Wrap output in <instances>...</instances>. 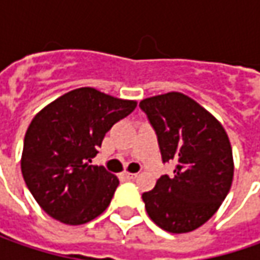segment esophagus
I'll return each mask as SVG.
<instances>
[{
	"label": "esophagus",
	"instance_id": "obj_1",
	"mask_svg": "<svg viewBox=\"0 0 260 260\" xmlns=\"http://www.w3.org/2000/svg\"><path fill=\"white\" fill-rule=\"evenodd\" d=\"M123 176H124L125 179H130V181H133V179H136V178H137V174H130V172H124V174H123Z\"/></svg>",
	"mask_w": 260,
	"mask_h": 260
}]
</instances>
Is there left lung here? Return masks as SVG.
<instances>
[{
    "mask_svg": "<svg viewBox=\"0 0 260 260\" xmlns=\"http://www.w3.org/2000/svg\"><path fill=\"white\" fill-rule=\"evenodd\" d=\"M155 128L162 160H176L174 176L162 175L142 195L153 223L169 233H188L207 223L230 191L233 152L224 127L181 92L140 101Z\"/></svg>",
    "mask_w": 260,
    "mask_h": 260,
    "instance_id": "1",
    "label": "left lung"
}]
</instances>
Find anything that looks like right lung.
Returning a JSON list of instances; mask_svg holds the SVG:
<instances>
[{
	"instance_id": "add662e5",
	"label": "right lung",
	"mask_w": 260,
	"mask_h": 260,
	"mask_svg": "<svg viewBox=\"0 0 260 260\" xmlns=\"http://www.w3.org/2000/svg\"><path fill=\"white\" fill-rule=\"evenodd\" d=\"M136 105L85 86L66 92L35 115L25 132L21 174L50 217L79 225L104 213L118 178L91 162L105 133Z\"/></svg>"
}]
</instances>
